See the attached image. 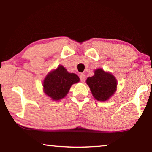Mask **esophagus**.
I'll use <instances>...</instances> for the list:
<instances>
[{"instance_id": "esophagus-1", "label": "esophagus", "mask_w": 152, "mask_h": 152, "mask_svg": "<svg viewBox=\"0 0 152 152\" xmlns=\"http://www.w3.org/2000/svg\"><path fill=\"white\" fill-rule=\"evenodd\" d=\"M80 81L82 82H84L86 80V76L84 74H80Z\"/></svg>"}]
</instances>
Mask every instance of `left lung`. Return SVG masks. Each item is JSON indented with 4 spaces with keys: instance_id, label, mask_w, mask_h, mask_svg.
<instances>
[{
    "instance_id": "obj_1",
    "label": "left lung",
    "mask_w": 152,
    "mask_h": 152,
    "mask_svg": "<svg viewBox=\"0 0 152 152\" xmlns=\"http://www.w3.org/2000/svg\"><path fill=\"white\" fill-rule=\"evenodd\" d=\"M93 96L98 101H105L115 93L117 80L111 74L105 72L102 69L94 71V75L86 80Z\"/></svg>"
}]
</instances>
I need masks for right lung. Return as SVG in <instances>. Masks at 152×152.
Here are the masks:
<instances>
[{"instance_id":"1","label":"right lung","mask_w":152,"mask_h":152,"mask_svg":"<svg viewBox=\"0 0 152 152\" xmlns=\"http://www.w3.org/2000/svg\"><path fill=\"white\" fill-rule=\"evenodd\" d=\"M79 81L76 74L68 72L65 68L60 66L48 74L43 86L45 93L51 99L58 101L65 97L71 86Z\"/></svg>"}]
</instances>
